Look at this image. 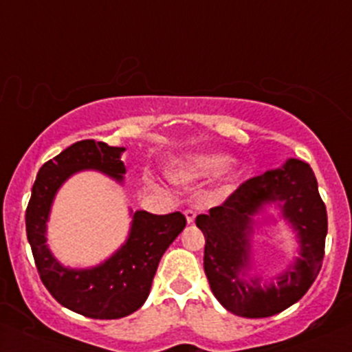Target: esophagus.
Listing matches in <instances>:
<instances>
[{"label": "esophagus", "instance_id": "esophagus-1", "mask_svg": "<svg viewBox=\"0 0 352 352\" xmlns=\"http://www.w3.org/2000/svg\"><path fill=\"white\" fill-rule=\"evenodd\" d=\"M184 214H186V218H187V223H194L196 221V216H197V212L194 211V209H186V212H184Z\"/></svg>", "mask_w": 352, "mask_h": 352}]
</instances>
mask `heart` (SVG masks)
Returning <instances> with one entry per match:
<instances>
[{
	"instance_id": "b5f03b06",
	"label": "heart",
	"mask_w": 352,
	"mask_h": 352,
	"mask_svg": "<svg viewBox=\"0 0 352 352\" xmlns=\"http://www.w3.org/2000/svg\"><path fill=\"white\" fill-rule=\"evenodd\" d=\"M230 158L223 155H201L179 162L173 168V177L184 182L212 179L228 168Z\"/></svg>"
}]
</instances>
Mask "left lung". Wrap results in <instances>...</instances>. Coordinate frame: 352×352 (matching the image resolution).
Segmentation results:
<instances>
[{"label": "left lung", "mask_w": 352, "mask_h": 352, "mask_svg": "<svg viewBox=\"0 0 352 352\" xmlns=\"http://www.w3.org/2000/svg\"><path fill=\"white\" fill-rule=\"evenodd\" d=\"M269 201H279L283 215L298 232L302 258L280 276L276 286H258L239 279L250 258L248 235L251 216ZM204 233V272L216 300L228 311L245 318H264L281 314L303 298L322 269L327 236V209L318 194L310 165L287 160L278 170H269L240 184L225 202L196 218Z\"/></svg>", "instance_id": "obj_1"}]
</instances>
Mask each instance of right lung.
Instances as JSON below:
<instances>
[{
	"label": "right lung",
	"instance_id": "1",
	"mask_svg": "<svg viewBox=\"0 0 352 352\" xmlns=\"http://www.w3.org/2000/svg\"><path fill=\"white\" fill-rule=\"evenodd\" d=\"M122 151L95 140L71 144L41 166L25 212L35 267L49 293L63 307L100 320L127 317L143 307L160 258L187 223L182 212L156 216L136 211L126 245L98 267L73 271L52 257L45 245V221L54 194L67 177L83 168L100 170L120 182L126 173Z\"/></svg>",
	"mask_w": 352,
	"mask_h": 352
}]
</instances>
